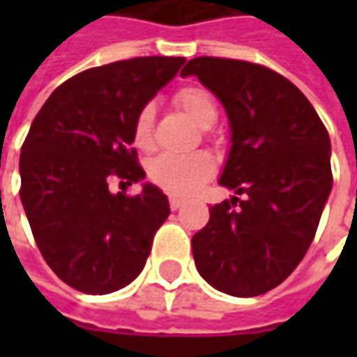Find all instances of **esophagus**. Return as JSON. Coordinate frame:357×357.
Segmentation results:
<instances>
[{
  "label": "esophagus",
  "instance_id": "1",
  "mask_svg": "<svg viewBox=\"0 0 357 357\" xmlns=\"http://www.w3.org/2000/svg\"><path fill=\"white\" fill-rule=\"evenodd\" d=\"M181 204H183V199H179V197H170V208L172 210H178Z\"/></svg>",
  "mask_w": 357,
  "mask_h": 357
}]
</instances>
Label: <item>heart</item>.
Returning a JSON list of instances; mask_svg holds the SVG:
<instances>
[{
  "label": "heart",
  "instance_id": "obj_1",
  "mask_svg": "<svg viewBox=\"0 0 357 357\" xmlns=\"http://www.w3.org/2000/svg\"><path fill=\"white\" fill-rule=\"evenodd\" d=\"M176 102L195 124L201 128L214 124L216 120V105L212 95L206 89L197 86H187L176 93ZM155 107L149 102L139 110L133 124V141L139 149L151 147V132H153ZM216 168L214 158L208 153H191V155H158L149 164V178L155 185L162 187L164 191L174 195H185L193 191L212 176Z\"/></svg>",
  "mask_w": 357,
  "mask_h": 357
}]
</instances>
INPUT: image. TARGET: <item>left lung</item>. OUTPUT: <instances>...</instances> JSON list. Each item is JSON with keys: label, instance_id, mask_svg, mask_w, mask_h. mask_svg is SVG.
I'll return each instance as SVG.
<instances>
[{"label": "left lung", "instance_id": "obj_1", "mask_svg": "<svg viewBox=\"0 0 357 357\" xmlns=\"http://www.w3.org/2000/svg\"><path fill=\"white\" fill-rule=\"evenodd\" d=\"M216 95L229 120L220 185L231 201L210 208L191 241L197 271L231 296H258L296 269L333 189L331 139L292 82L262 65L197 57L181 70Z\"/></svg>", "mask_w": 357, "mask_h": 357}]
</instances>
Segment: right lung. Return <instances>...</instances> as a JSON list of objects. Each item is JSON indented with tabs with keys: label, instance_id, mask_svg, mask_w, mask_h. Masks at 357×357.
Returning a JSON list of instances; mask_svg holds the SVG:
<instances>
[{
	"label": "right lung",
	"instance_id": "1",
	"mask_svg": "<svg viewBox=\"0 0 357 357\" xmlns=\"http://www.w3.org/2000/svg\"><path fill=\"white\" fill-rule=\"evenodd\" d=\"M183 57H137L95 66L43 102L20 149V201L36 245L61 281L109 294L145 268L168 197L145 181L135 197L110 193L109 179L137 183L133 124L183 66Z\"/></svg>",
	"mask_w": 357,
	"mask_h": 357
}]
</instances>
